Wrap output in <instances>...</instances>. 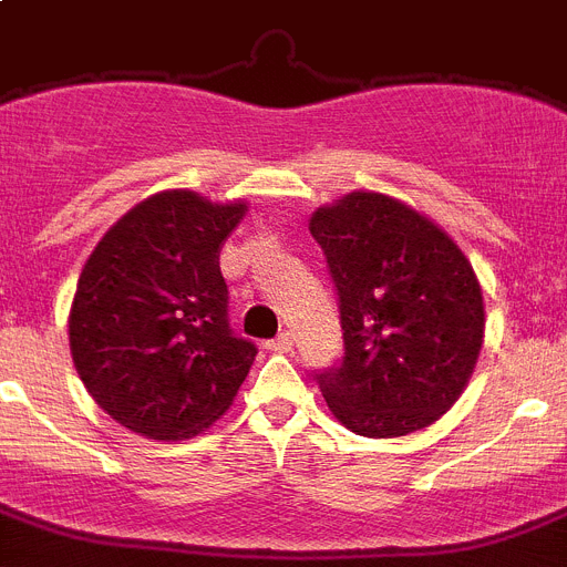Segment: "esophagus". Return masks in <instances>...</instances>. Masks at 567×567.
Wrapping results in <instances>:
<instances>
[{"label":"esophagus","instance_id":"esophagus-1","mask_svg":"<svg viewBox=\"0 0 567 567\" xmlns=\"http://www.w3.org/2000/svg\"><path fill=\"white\" fill-rule=\"evenodd\" d=\"M290 348H293V333H279L277 339H270L268 342V351H274V353H288Z\"/></svg>","mask_w":567,"mask_h":567}]
</instances>
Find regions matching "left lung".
<instances>
[{
  "label": "left lung",
  "mask_w": 567,
  "mask_h": 567,
  "mask_svg": "<svg viewBox=\"0 0 567 567\" xmlns=\"http://www.w3.org/2000/svg\"><path fill=\"white\" fill-rule=\"evenodd\" d=\"M339 293L342 365L319 373L348 431L393 440L454 408L485 339L482 285L460 245L402 199L353 190L308 219Z\"/></svg>",
  "instance_id": "8db88e82"
}]
</instances>
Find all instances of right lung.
<instances>
[{"instance_id":"right-lung-1","label":"right lung","mask_w":567,"mask_h":567,"mask_svg":"<svg viewBox=\"0 0 567 567\" xmlns=\"http://www.w3.org/2000/svg\"><path fill=\"white\" fill-rule=\"evenodd\" d=\"M248 202L159 190L105 230L79 274L68 339L82 385L127 431L190 440L239 393L256 348L228 328L225 239Z\"/></svg>"}]
</instances>
